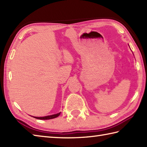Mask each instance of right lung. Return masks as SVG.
<instances>
[{
  "instance_id": "right-lung-1",
  "label": "right lung",
  "mask_w": 147,
  "mask_h": 147,
  "mask_svg": "<svg viewBox=\"0 0 147 147\" xmlns=\"http://www.w3.org/2000/svg\"><path fill=\"white\" fill-rule=\"evenodd\" d=\"M61 112H59L58 114H54V115H48V116H45V117H33L37 119H41V120H45V119H54L58 117L59 115H60Z\"/></svg>"
}]
</instances>
